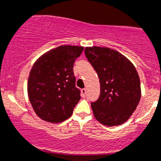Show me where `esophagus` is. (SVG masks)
Instances as JSON below:
<instances>
[{
	"label": "esophagus",
	"mask_w": 161,
	"mask_h": 161,
	"mask_svg": "<svg viewBox=\"0 0 161 161\" xmlns=\"http://www.w3.org/2000/svg\"><path fill=\"white\" fill-rule=\"evenodd\" d=\"M86 89H82V91H81V95H82V98H85V96H86Z\"/></svg>",
	"instance_id": "obj_1"
}]
</instances>
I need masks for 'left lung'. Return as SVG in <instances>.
<instances>
[{
  "mask_svg": "<svg viewBox=\"0 0 161 161\" xmlns=\"http://www.w3.org/2000/svg\"><path fill=\"white\" fill-rule=\"evenodd\" d=\"M85 54L100 82L99 98L91 103L95 119L108 127L124 124L136 109L141 97L140 78L134 65L108 47H86Z\"/></svg>",
  "mask_w": 161,
  "mask_h": 161,
  "instance_id": "1",
  "label": "left lung"
}]
</instances>
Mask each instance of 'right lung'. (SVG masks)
<instances>
[{
  "instance_id": "add662e5",
  "label": "right lung",
  "mask_w": 161,
  "mask_h": 161,
  "mask_svg": "<svg viewBox=\"0 0 161 161\" xmlns=\"http://www.w3.org/2000/svg\"><path fill=\"white\" fill-rule=\"evenodd\" d=\"M82 46H60L37 59L28 79V96L39 118L58 124L71 116L80 100L75 86L74 63Z\"/></svg>"
}]
</instances>
